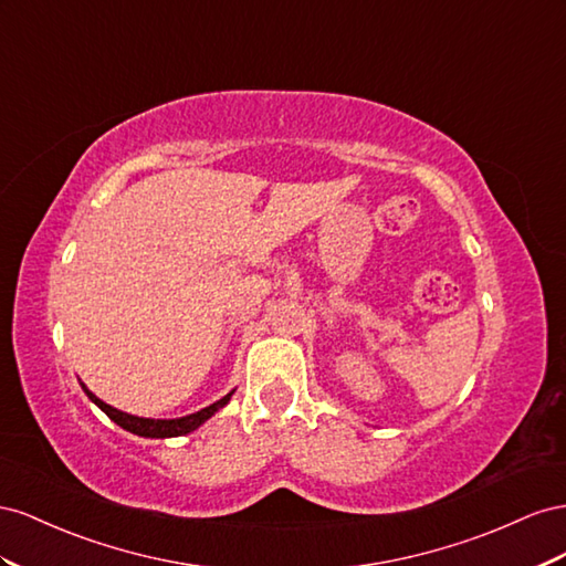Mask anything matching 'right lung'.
Returning <instances> with one entry per match:
<instances>
[{
	"instance_id": "right-lung-1",
	"label": "right lung",
	"mask_w": 566,
	"mask_h": 566,
	"mask_svg": "<svg viewBox=\"0 0 566 566\" xmlns=\"http://www.w3.org/2000/svg\"><path fill=\"white\" fill-rule=\"evenodd\" d=\"M80 386H83V391L87 394V398L94 402L96 408H99L102 412H106L113 422H116L118 427H123L125 431L130 433H137V436H144V439H172V436H185L193 429H199L206 419H211L220 408H224L230 402L232 394L230 391L228 396H222L220 400L211 402V406L199 410V412H191V415H185V417H175V419H151V417H137V415H130V412H123L118 408L108 406V402H104L102 398H96L87 386L80 381Z\"/></svg>"
}]
</instances>
